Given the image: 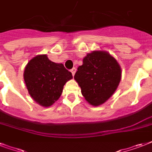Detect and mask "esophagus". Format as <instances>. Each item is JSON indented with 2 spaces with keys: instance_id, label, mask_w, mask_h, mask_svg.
Instances as JSON below:
<instances>
[{
  "instance_id": "obj_1",
  "label": "esophagus",
  "mask_w": 152,
  "mask_h": 152,
  "mask_svg": "<svg viewBox=\"0 0 152 152\" xmlns=\"http://www.w3.org/2000/svg\"><path fill=\"white\" fill-rule=\"evenodd\" d=\"M76 68H72V69H71V72L73 76H74V75H75V73H76Z\"/></svg>"
}]
</instances>
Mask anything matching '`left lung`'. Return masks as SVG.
Masks as SVG:
<instances>
[{
    "label": "left lung",
    "mask_w": 152,
    "mask_h": 152,
    "mask_svg": "<svg viewBox=\"0 0 152 152\" xmlns=\"http://www.w3.org/2000/svg\"><path fill=\"white\" fill-rule=\"evenodd\" d=\"M81 88V93L92 106L105 103L117 90L121 69L117 60L103 50H94L83 59L74 76Z\"/></svg>",
    "instance_id": "left-lung-1"
}]
</instances>
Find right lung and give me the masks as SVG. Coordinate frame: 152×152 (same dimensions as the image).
Listing matches in <instances>:
<instances>
[{
	"instance_id": "1",
	"label": "right lung",
	"mask_w": 152,
	"mask_h": 152,
	"mask_svg": "<svg viewBox=\"0 0 152 152\" xmlns=\"http://www.w3.org/2000/svg\"><path fill=\"white\" fill-rule=\"evenodd\" d=\"M23 79L31 97L43 107L58 100L64 85L72 75L61 63H55L46 54L37 55L25 67Z\"/></svg>"
}]
</instances>
